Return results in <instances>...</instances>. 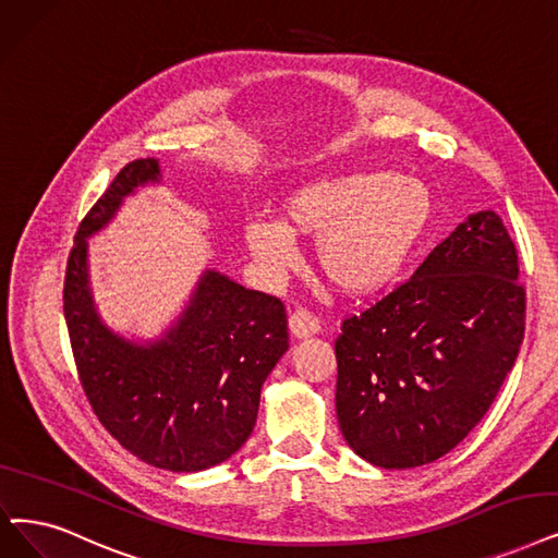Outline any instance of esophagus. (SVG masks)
Segmentation results:
<instances>
[{
  "label": "esophagus",
  "instance_id": "obj_1",
  "mask_svg": "<svg viewBox=\"0 0 558 558\" xmlns=\"http://www.w3.org/2000/svg\"><path fill=\"white\" fill-rule=\"evenodd\" d=\"M288 327H291V333L295 339H306L320 331V320L306 308H295L291 318H288Z\"/></svg>",
  "mask_w": 558,
  "mask_h": 558
}]
</instances>
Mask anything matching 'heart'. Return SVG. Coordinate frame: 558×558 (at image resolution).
Segmentation results:
<instances>
[{"label":"heart","mask_w":558,"mask_h":558,"mask_svg":"<svg viewBox=\"0 0 558 558\" xmlns=\"http://www.w3.org/2000/svg\"><path fill=\"white\" fill-rule=\"evenodd\" d=\"M430 217L433 196L418 178L362 171L298 190L288 196L281 221L247 227V244L267 272L283 275L298 260L293 240L318 242L327 283L364 298L403 270Z\"/></svg>","instance_id":"1"}]
</instances>
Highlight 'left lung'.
Listing matches in <instances>:
<instances>
[{
	"label": "left lung",
	"mask_w": 558,
	"mask_h": 558,
	"mask_svg": "<svg viewBox=\"0 0 558 558\" xmlns=\"http://www.w3.org/2000/svg\"><path fill=\"white\" fill-rule=\"evenodd\" d=\"M493 210L466 217L416 272L341 325L337 416L385 470L428 464L472 433L515 366L526 293Z\"/></svg>",
	"instance_id": "8db88e82"
}]
</instances>
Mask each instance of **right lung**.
<instances>
[{
  "mask_svg": "<svg viewBox=\"0 0 558 558\" xmlns=\"http://www.w3.org/2000/svg\"><path fill=\"white\" fill-rule=\"evenodd\" d=\"M158 181V160L125 165L80 221L63 316L82 389L111 437L160 470L202 472L252 435L260 387L288 350V318L279 298L206 272L160 341L140 345L102 325L88 288L86 238L114 217L123 196Z\"/></svg>",
  "mask_w": 558,
  "mask_h": 558,
  "instance_id": "obj_1",
  "label": "right lung"
}]
</instances>
